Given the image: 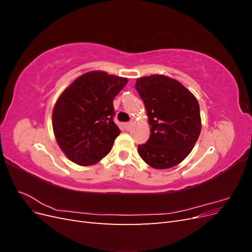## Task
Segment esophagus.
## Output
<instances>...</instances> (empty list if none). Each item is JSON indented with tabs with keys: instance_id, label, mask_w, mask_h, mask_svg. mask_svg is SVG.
<instances>
[{
	"instance_id": "1",
	"label": "esophagus",
	"mask_w": 252,
	"mask_h": 252,
	"mask_svg": "<svg viewBox=\"0 0 252 252\" xmlns=\"http://www.w3.org/2000/svg\"><path fill=\"white\" fill-rule=\"evenodd\" d=\"M132 126V122H128V123H123V128L125 130H128V129H130V127Z\"/></svg>"
}]
</instances>
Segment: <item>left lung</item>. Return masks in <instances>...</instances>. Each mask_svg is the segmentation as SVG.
I'll return each instance as SVG.
<instances>
[{
  "label": "left lung",
  "instance_id": "8db88e82",
  "mask_svg": "<svg viewBox=\"0 0 252 252\" xmlns=\"http://www.w3.org/2000/svg\"><path fill=\"white\" fill-rule=\"evenodd\" d=\"M135 89L149 118V140L139 145L143 161L156 169L180 164L192 150L201 132L200 106L182 84L162 74L136 80Z\"/></svg>",
  "mask_w": 252,
  "mask_h": 252
}]
</instances>
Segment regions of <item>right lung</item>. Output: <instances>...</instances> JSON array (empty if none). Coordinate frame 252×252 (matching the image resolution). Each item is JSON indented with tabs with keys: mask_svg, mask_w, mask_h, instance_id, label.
Listing matches in <instances>:
<instances>
[{
	"mask_svg": "<svg viewBox=\"0 0 252 252\" xmlns=\"http://www.w3.org/2000/svg\"><path fill=\"white\" fill-rule=\"evenodd\" d=\"M126 84V78L90 71L60 95L52 111V127L70 161L89 166L109 154L121 132L113 122V98Z\"/></svg>",
	"mask_w": 252,
	"mask_h": 252,
	"instance_id": "1",
	"label": "right lung"
}]
</instances>
